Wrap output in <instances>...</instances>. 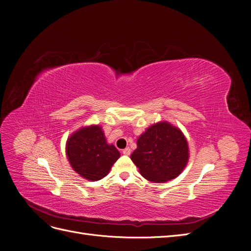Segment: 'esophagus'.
Instances as JSON below:
<instances>
[{"mask_svg": "<svg viewBox=\"0 0 251 251\" xmlns=\"http://www.w3.org/2000/svg\"><path fill=\"white\" fill-rule=\"evenodd\" d=\"M123 154H124V155H126V156L131 155V149H130V148H126V149H125V150L123 151Z\"/></svg>", "mask_w": 251, "mask_h": 251, "instance_id": "1", "label": "esophagus"}]
</instances>
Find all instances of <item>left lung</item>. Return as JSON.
I'll list each match as a JSON object with an SVG mask.
<instances>
[{
	"mask_svg": "<svg viewBox=\"0 0 251 251\" xmlns=\"http://www.w3.org/2000/svg\"><path fill=\"white\" fill-rule=\"evenodd\" d=\"M189 158L188 143L179 127L168 121L149 126L137 139L131 159L141 176L161 183L177 178Z\"/></svg>",
	"mask_w": 251,
	"mask_h": 251,
	"instance_id": "8db88e82",
	"label": "left lung"
}]
</instances>
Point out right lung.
I'll return each mask as SVG.
<instances>
[{
    "label": "right lung",
    "mask_w": 251,
    "mask_h": 251,
    "mask_svg": "<svg viewBox=\"0 0 251 251\" xmlns=\"http://www.w3.org/2000/svg\"><path fill=\"white\" fill-rule=\"evenodd\" d=\"M66 155L75 173L89 181L107 176L120 157L118 150L107 142L98 125L82 126L71 134L66 142Z\"/></svg>",
    "instance_id": "obj_1"
}]
</instances>
